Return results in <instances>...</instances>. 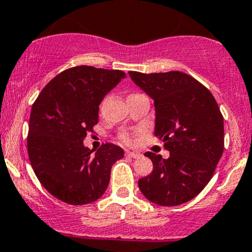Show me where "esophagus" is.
Here are the masks:
<instances>
[{
	"label": "esophagus",
	"instance_id": "34e87169",
	"mask_svg": "<svg viewBox=\"0 0 252 252\" xmlns=\"http://www.w3.org/2000/svg\"><path fill=\"white\" fill-rule=\"evenodd\" d=\"M126 155L128 157H131V158H138V157H141V154L136 153V151H126Z\"/></svg>",
	"mask_w": 252,
	"mask_h": 252
}]
</instances>
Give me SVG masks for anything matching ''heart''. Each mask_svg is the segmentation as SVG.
Segmentation results:
<instances>
[{"label": "heart", "instance_id": "b5f03b06", "mask_svg": "<svg viewBox=\"0 0 252 252\" xmlns=\"http://www.w3.org/2000/svg\"><path fill=\"white\" fill-rule=\"evenodd\" d=\"M121 138H122V141L126 144H132V142H134V139H132L131 135H130L129 132H124V134L121 135Z\"/></svg>", "mask_w": 252, "mask_h": 252}]
</instances>
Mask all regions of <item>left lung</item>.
<instances>
[{
	"label": "left lung",
	"mask_w": 252,
	"mask_h": 252,
	"mask_svg": "<svg viewBox=\"0 0 252 252\" xmlns=\"http://www.w3.org/2000/svg\"><path fill=\"white\" fill-rule=\"evenodd\" d=\"M129 76L154 99L155 136L170 153L166 159L144 154L154 169L139 178V190L163 207L189 202L211 180L224 150L223 116L216 99L202 83L181 71H129Z\"/></svg>",
	"instance_id": "8db88e82"
}]
</instances>
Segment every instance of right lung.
<instances>
[{
    "label": "right lung",
    "instance_id": "right-lung-1",
    "mask_svg": "<svg viewBox=\"0 0 252 252\" xmlns=\"http://www.w3.org/2000/svg\"><path fill=\"white\" fill-rule=\"evenodd\" d=\"M122 78L121 70L74 66L54 77L32 104L29 159L42 186L60 201L89 204L107 190L111 166L124 151L105 143L93 156L83 141L98 122L102 99Z\"/></svg>",
    "mask_w": 252,
    "mask_h": 252
}]
</instances>
